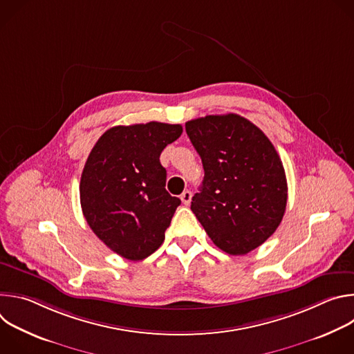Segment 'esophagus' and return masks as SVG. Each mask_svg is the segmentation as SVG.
Here are the masks:
<instances>
[{
	"instance_id": "esophagus-1",
	"label": "esophagus",
	"mask_w": 354,
	"mask_h": 354,
	"mask_svg": "<svg viewBox=\"0 0 354 354\" xmlns=\"http://www.w3.org/2000/svg\"><path fill=\"white\" fill-rule=\"evenodd\" d=\"M180 200H182V203H183L185 206H189L190 201H192V192H190V190H185V192L180 194Z\"/></svg>"
}]
</instances>
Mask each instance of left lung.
<instances>
[{
  "label": "left lung",
  "instance_id": "left-lung-1",
  "mask_svg": "<svg viewBox=\"0 0 354 354\" xmlns=\"http://www.w3.org/2000/svg\"><path fill=\"white\" fill-rule=\"evenodd\" d=\"M186 133L205 168L192 212L212 241L230 255H245L280 225L287 179L265 133L235 115L189 120Z\"/></svg>",
  "mask_w": 354,
  "mask_h": 354
}]
</instances>
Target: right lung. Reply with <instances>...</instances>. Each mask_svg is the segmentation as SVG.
<instances>
[{
  "mask_svg": "<svg viewBox=\"0 0 354 354\" xmlns=\"http://www.w3.org/2000/svg\"><path fill=\"white\" fill-rule=\"evenodd\" d=\"M182 131L180 124L160 122L115 126L88 156L80 182L82 213L96 236L122 258L142 261L165 239L180 200L165 189L160 156Z\"/></svg>",
  "mask_w": 354,
  "mask_h": 354,
  "instance_id": "obj_1",
  "label": "right lung"
}]
</instances>
